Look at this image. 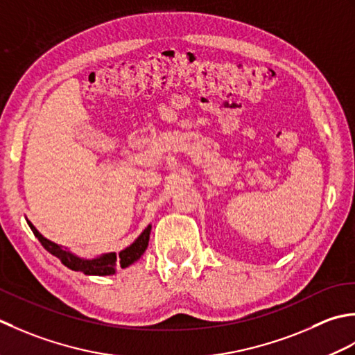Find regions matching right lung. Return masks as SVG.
Returning <instances> with one entry per match:
<instances>
[{
    "label": "right lung",
    "mask_w": 355,
    "mask_h": 355,
    "mask_svg": "<svg viewBox=\"0 0 355 355\" xmlns=\"http://www.w3.org/2000/svg\"><path fill=\"white\" fill-rule=\"evenodd\" d=\"M27 223L33 231V234L38 237V241L41 242L42 247H44L50 254H53L55 257L60 259L61 263L66 265L67 268L73 271H81L87 274V276H110V274L116 272L118 268H127V266L135 263L136 260L144 254V251L147 250L148 241H150V231H151V227L148 225L142 231L141 236L137 237L130 247L122 250L119 254H116V252H108V254H103L101 257L85 260L71 254L70 251L61 248L60 245L50 242L49 239L42 237L40 234V231L36 230L31 222Z\"/></svg>",
    "instance_id": "obj_1"
}]
</instances>
